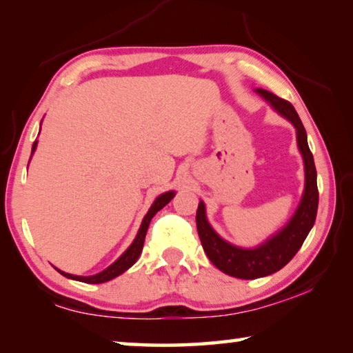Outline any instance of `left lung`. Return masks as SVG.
Returning a JSON list of instances; mask_svg holds the SVG:
<instances>
[{
    "mask_svg": "<svg viewBox=\"0 0 353 353\" xmlns=\"http://www.w3.org/2000/svg\"><path fill=\"white\" fill-rule=\"evenodd\" d=\"M255 93H259L279 115L288 119L294 126L297 148L303 159L305 188H303L302 199L288 223L277 234H274L265 243L255 248H240L221 238L208 223L204 201H199L198 212H196V225H198V234L208 260L227 276L246 280L271 276L282 270L286 263H290L312 230L319 202L313 154L308 148L305 128H303L296 109L288 101L276 97L271 92L263 90V88H255Z\"/></svg>",
    "mask_w": 353,
    "mask_h": 353,
    "instance_id": "left-lung-1",
    "label": "left lung"
}]
</instances>
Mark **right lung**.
Masks as SVG:
<instances>
[{
  "instance_id": "obj_1",
  "label": "right lung",
  "mask_w": 353,
  "mask_h": 353,
  "mask_svg": "<svg viewBox=\"0 0 353 353\" xmlns=\"http://www.w3.org/2000/svg\"><path fill=\"white\" fill-rule=\"evenodd\" d=\"M35 149H37V140L34 141L32 145V152H31V157L32 154L35 152ZM174 191H166V193L157 196V199H155L152 202L151 208H149L146 216L143 218L141 221V225L139 229V234H137L135 240L132 241V244L124 250V254L119 256L118 260H115L112 263V265L109 268H105L104 271H101L98 274H94V276H74V274H68V272H63L61 270H56L62 274V276H65L67 279H71V280H77V282H83V283H104V282H109V280L118 277L119 274H123L124 271H128L130 266L134 265V263L139 260V256L141 254L143 250V244H145V236H146V232H148V227H149V223H151V219L154 218V214L157 213L159 210H162V208L168 204V202L174 198Z\"/></svg>"
}]
</instances>
